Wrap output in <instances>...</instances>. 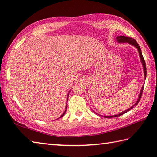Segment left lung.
<instances>
[{"mask_svg":"<svg viewBox=\"0 0 157 157\" xmlns=\"http://www.w3.org/2000/svg\"><path fill=\"white\" fill-rule=\"evenodd\" d=\"M116 41L118 43H129V44H131L132 46H134V47H136V48L138 49V52H139V56H140V61H141V63L142 64V67H143V69H144V78L146 79V63H145V61H144V58H143V56H142V51H141V49H140V47L139 44L137 43V42H136L134 38H132L130 37H127V36H117L116 38ZM144 86H142V87L141 88V90L140 92V94L138 96V100L136 102L135 104L132 106L131 107L129 108L128 109L125 110V111H124L123 112L119 113V114H117V115H109V116H105L104 117L105 118H112V117H119L120 115H122L123 114H124V113H127L128 111H130V110L132 109L135 106H136L138 105V103L139 102L140 100V98L142 96V92H143V88H144ZM93 112H94V111H93ZM96 114H97L96 112H94ZM101 116H103V115H101Z\"/></svg>","mask_w":157,"mask_h":157,"instance_id":"obj_1","label":"left lung"}]
</instances>
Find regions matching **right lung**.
<instances>
[{
	"label": "right lung",
	"instance_id": "add662e5",
	"mask_svg": "<svg viewBox=\"0 0 157 157\" xmlns=\"http://www.w3.org/2000/svg\"><path fill=\"white\" fill-rule=\"evenodd\" d=\"M69 92L68 93V95H67V104H66V107H65V111H64V113H63V114L59 117V118H61V117H62L63 116H64V115H65V112H66V110H67V101H68V97H69ZM59 118H58V119H59Z\"/></svg>",
	"mask_w": 157,
	"mask_h": 157
}]
</instances>
